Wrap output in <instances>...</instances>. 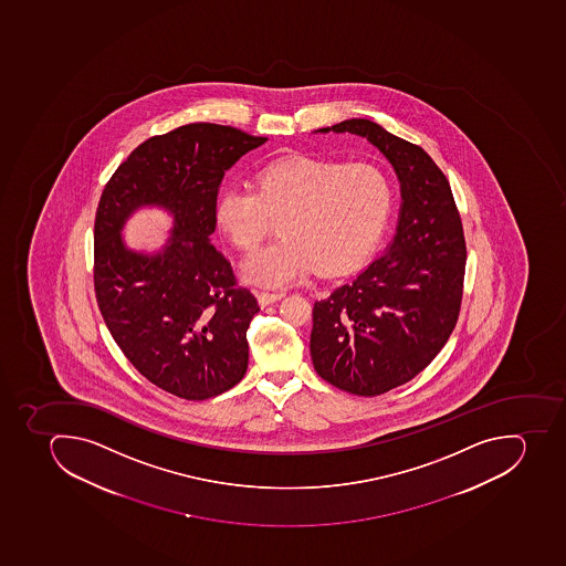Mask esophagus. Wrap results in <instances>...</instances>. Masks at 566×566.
<instances>
[{"label":"esophagus","instance_id":"esophagus-1","mask_svg":"<svg viewBox=\"0 0 566 566\" xmlns=\"http://www.w3.org/2000/svg\"><path fill=\"white\" fill-rule=\"evenodd\" d=\"M258 303L262 306L266 304L276 303L281 297H285V292H269V290H256Z\"/></svg>","mask_w":566,"mask_h":566}]
</instances>
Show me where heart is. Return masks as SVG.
Instances as JSON below:
<instances>
[{"mask_svg":"<svg viewBox=\"0 0 566 566\" xmlns=\"http://www.w3.org/2000/svg\"><path fill=\"white\" fill-rule=\"evenodd\" d=\"M392 202V181L373 163L295 157L263 168L256 190L223 191L217 223L234 248L252 251L281 220L283 237L251 254L242 272L283 286L314 266L335 274L361 262L380 240Z\"/></svg>","mask_w":566,"mask_h":566,"instance_id":"heart-1","label":"heart"}]
</instances>
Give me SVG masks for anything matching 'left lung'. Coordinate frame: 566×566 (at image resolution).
Returning <instances> with one entry per match:
<instances>
[{
    "label": "left lung",
    "instance_id": "1",
    "mask_svg": "<svg viewBox=\"0 0 566 566\" xmlns=\"http://www.w3.org/2000/svg\"><path fill=\"white\" fill-rule=\"evenodd\" d=\"M317 133L357 134L395 167L401 186L389 248L315 301L310 353L323 380L378 396L412 380L438 357L461 312L465 242L450 182L423 148L370 119Z\"/></svg>",
    "mask_w": 566,
    "mask_h": 566
}]
</instances>
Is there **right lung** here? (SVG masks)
Segmentation results:
<instances>
[{
  "mask_svg": "<svg viewBox=\"0 0 566 566\" xmlns=\"http://www.w3.org/2000/svg\"><path fill=\"white\" fill-rule=\"evenodd\" d=\"M265 142L228 125H182L134 148L102 191L93 274L98 308L128 361L179 398L222 395L248 370V328L260 306L209 237L223 174ZM143 205L175 217L169 242L154 255L128 250L120 238Z\"/></svg>",
  "mask_w": 566,
  "mask_h": 566,
  "instance_id": "right-lung-1",
  "label": "right lung"
}]
</instances>
